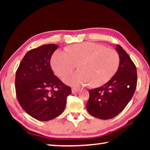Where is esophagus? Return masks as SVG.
Instances as JSON below:
<instances>
[{"instance_id": "1", "label": "esophagus", "mask_w": 150, "mask_h": 150, "mask_svg": "<svg viewBox=\"0 0 150 150\" xmlns=\"http://www.w3.org/2000/svg\"><path fill=\"white\" fill-rule=\"evenodd\" d=\"M71 91H72V93H77L79 91V88H72Z\"/></svg>"}]
</instances>
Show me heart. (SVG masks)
I'll use <instances>...</instances> for the list:
<instances>
[{"label": "heart", "mask_w": 150, "mask_h": 150, "mask_svg": "<svg viewBox=\"0 0 150 150\" xmlns=\"http://www.w3.org/2000/svg\"><path fill=\"white\" fill-rule=\"evenodd\" d=\"M120 55L117 51L103 45L85 42L75 44L67 51L58 50L51 59L56 74L62 77L77 68L81 70L65 75L66 84L80 87L91 83L93 87L105 84L116 74L120 65Z\"/></svg>", "instance_id": "1"}]
</instances>
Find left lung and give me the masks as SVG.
Instances as JSON below:
<instances>
[{"label":"left lung","mask_w":150,"mask_h":150,"mask_svg":"<svg viewBox=\"0 0 150 150\" xmlns=\"http://www.w3.org/2000/svg\"><path fill=\"white\" fill-rule=\"evenodd\" d=\"M120 55V65L116 74L100 87L88 91V112L94 117L107 120L122 111L135 92L137 70L135 64L120 45L116 48Z\"/></svg>","instance_id":"left-lung-1"}]
</instances>
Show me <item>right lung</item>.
<instances>
[{
	"mask_svg": "<svg viewBox=\"0 0 150 150\" xmlns=\"http://www.w3.org/2000/svg\"><path fill=\"white\" fill-rule=\"evenodd\" d=\"M54 44L30 50L16 72L15 87L18 101L23 110L36 120H52L64 110L71 88L54 75L50 65Z\"/></svg>",
	"mask_w": 150,
	"mask_h": 150,
	"instance_id": "right-lung-1",
	"label": "right lung"
}]
</instances>
